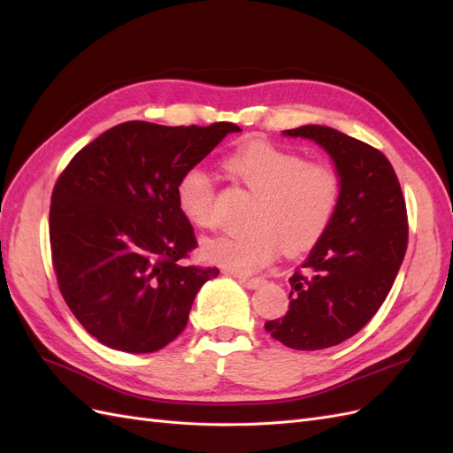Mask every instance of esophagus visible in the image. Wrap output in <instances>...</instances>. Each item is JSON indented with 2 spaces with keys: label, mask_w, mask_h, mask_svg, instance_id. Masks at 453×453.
Masks as SVG:
<instances>
[{
  "label": "esophagus",
  "mask_w": 453,
  "mask_h": 453,
  "mask_svg": "<svg viewBox=\"0 0 453 453\" xmlns=\"http://www.w3.org/2000/svg\"><path fill=\"white\" fill-rule=\"evenodd\" d=\"M239 281L245 285L247 288H250V291H254V288H258L265 283L264 277H252V280H247V277H239Z\"/></svg>",
  "instance_id": "obj_1"
}]
</instances>
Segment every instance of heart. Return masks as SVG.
<instances>
[{"instance_id":"heart-1","label":"heart","mask_w":453,"mask_h":453,"mask_svg":"<svg viewBox=\"0 0 453 453\" xmlns=\"http://www.w3.org/2000/svg\"><path fill=\"white\" fill-rule=\"evenodd\" d=\"M226 170L257 195L245 234L206 239V262L235 273H252L280 252L298 254L326 235L339 206L341 180L329 165L306 162L293 150L268 142H250L231 153ZM214 188L201 166L185 170L176 183V204L196 227H212Z\"/></svg>"}]
</instances>
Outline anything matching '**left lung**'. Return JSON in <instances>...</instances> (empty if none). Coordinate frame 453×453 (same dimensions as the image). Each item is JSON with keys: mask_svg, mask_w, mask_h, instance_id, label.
<instances>
[{"mask_svg": "<svg viewBox=\"0 0 453 453\" xmlns=\"http://www.w3.org/2000/svg\"><path fill=\"white\" fill-rule=\"evenodd\" d=\"M287 137L318 143L341 180L333 222L288 280V310L265 321L275 341L295 350H321L354 337L390 293L408 249V214L388 158L334 127L308 124Z\"/></svg>", "mask_w": 453, "mask_h": 453, "instance_id": "8db88e82", "label": "left lung"}]
</instances>
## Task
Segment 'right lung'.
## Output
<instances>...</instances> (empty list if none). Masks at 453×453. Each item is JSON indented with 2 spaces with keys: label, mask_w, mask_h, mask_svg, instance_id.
<instances>
[{
  "label": "right lung",
  "mask_w": 453,
  "mask_h": 453,
  "mask_svg": "<svg viewBox=\"0 0 453 453\" xmlns=\"http://www.w3.org/2000/svg\"><path fill=\"white\" fill-rule=\"evenodd\" d=\"M234 132L241 127L231 122H124L78 150L57 180L50 211L57 281L101 344L157 352L188 326L196 293L219 272L181 264L196 239L178 211L176 183Z\"/></svg>",
  "instance_id": "add662e5"
}]
</instances>
